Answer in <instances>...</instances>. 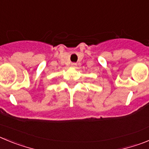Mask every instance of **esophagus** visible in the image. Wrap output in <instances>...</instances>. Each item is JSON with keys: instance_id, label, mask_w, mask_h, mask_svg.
<instances>
[{"instance_id": "esophagus-1", "label": "esophagus", "mask_w": 149, "mask_h": 149, "mask_svg": "<svg viewBox=\"0 0 149 149\" xmlns=\"http://www.w3.org/2000/svg\"><path fill=\"white\" fill-rule=\"evenodd\" d=\"M71 66H72V68H76V67H77V63H72V64H71Z\"/></svg>"}]
</instances>
